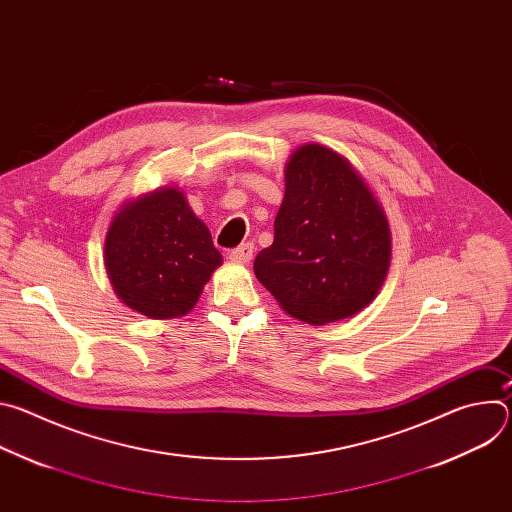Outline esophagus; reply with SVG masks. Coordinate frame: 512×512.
I'll return each mask as SVG.
<instances>
[{"label":"esophagus","mask_w":512,"mask_h":512,"mask_svg":"<svg viewBox=\"0 0 512 512\" xmlns=\"http://www.w3.org/2000/svg\"><path fill=\"white\" fill-rule=\"evenodd\" d=\"M253 251H255L253 243H243V245H239L237 249H233L229 253V259L235 261V263H249L251 257H253Z\"/></svg>","instance_id":"esophagus-1"}]
</instances>
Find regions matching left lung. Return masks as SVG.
<instances>
[{
	"instance_id": "1",
	"label": "left lung",
	"mask_w": 512,
	"mask_h": 512,
	"mask_svg": "<svg viewBox=\"0 0 512 512\" xmlns=\"http://www.w3.org/2000/svg\"><path fill=\"white\" fill-rule=\"evenodd\" d=\"M273 229V245L253 269L289 316L328 324L379 294L391 261L389 225L340 154L310 143L291 156Z\"/></svg>"
}]
</instances>
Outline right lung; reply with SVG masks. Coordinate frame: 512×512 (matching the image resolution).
Here are the masks:
<instances>
[{
	"mask_svg": "<svg viewBox=\"0 0 512 512\" xmlns=\"http://www.w3.org/2000/svg\"><path fill=\"white\" fill-rule=\"evenodd\" d=\"M221 263L206 225L176 188L127 204L107 233L105 265L117 296L148 318L188 314Z\"/></svg>",
	"mask_w": 512,
	"mask_h": 512,
	"instance_id": "right-lung-1",
	"label": "right lung"
}]
</instances>
